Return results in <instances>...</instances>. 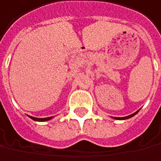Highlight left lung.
Returning <instances> with one entry per match:
<instances>
[{
    "mask_svg": "<svg viewBox=\"0 0 161 161\" xmlns=\"http://www.w3.org/2000/svg\"><path fill=\"white\" fill-rule=\"evenodd\" d=\"M138 113V111L137 112L133 113V114H131V115H130V116H125V117H114L115 119H117V120H125V119H128V118H130V117H132L133 116H135L136 114Z\"/></svg>",
    "mask_w": 161,
    "mask_h": 161,
    "instance_id": "left-lung-1",
    "label": "left lung"
}]
</instances>
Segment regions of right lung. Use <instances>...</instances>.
Returning a JSON list of instances; mask_svg holds the SVG:
<instances>
[{"mask_svg": "<svg viewBox=\"0 0 161 161\" xmlns=\"http://www.w3.org/2000/svg\"><path fill=\"white\" fill-rule=\"evenodd\" d=\"M32 120L34 121H38V122H44V121H48L50 119H52L53 117L51 116V117H45V118H36V117H33V116H30Z\"/></svg>", "mask_w": 161, "mask_h": 161, "instance_id": "1", "label": "right lung"}]
</instances>
